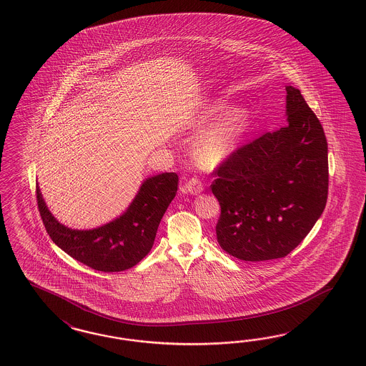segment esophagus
Masks as SVG:
<instances>
[{"instance_id": "esophagus-1", "label": "esophagus", "mask_w": 366, "mask_h": 366, "mask_svg": "<svg viewBox=\"0 0 366 366\" xmlns=\"http://www.w3.org/2000/svg\"><path fill=\"white\" fill-rule=\"evenodd\" d=\"M185 187L190 194H199L204 190V182L197 177H192L185 184Z\"/></svg>"}]
</instances>
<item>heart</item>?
Returning a JSON list of instances; mask_svg holds the SVG:
<instances>
[{
	"label": "heart",
	"instance_id": "heart-1",
	"mask_svg": "<svg viewBox=\"0 0 366 366\" xmlns=\"http://www.w3.org/2000/svg\"><path fill=\"white\" fill-rule=\"evenodd\" d=\"M227 108L224 102H215L210 104L199 117L198 125L207 128L222 117ZM247 122L249 115L243 108H235L227 112V115L218 124L197 140L194 147L197 160L209 168L221 164L237 148L242 134H244L247 128Z\"/></svg>",
	"mask_w": 366,
	"mask_h": 366
}]
</instances>
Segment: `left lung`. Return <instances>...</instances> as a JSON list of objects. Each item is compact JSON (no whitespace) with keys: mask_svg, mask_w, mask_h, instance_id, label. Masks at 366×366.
Returning <instances> with one entry per match:
<instances>
[{"mask_svg":"<svg viewBox=\"0 0 366 366\" xmlns=\"http://www.w3.org/2000/svg\"><path fill=\"white\" fill-rule=\"evenodd\" d=\"M287 122L217 167V241L234 258H285L320 218L328 198V143L300 91L287 86Z\"/></svg>","mask_w":366,"mask_h":366,"instance_id":"obj_1","label":"left lung"}]
</instances>
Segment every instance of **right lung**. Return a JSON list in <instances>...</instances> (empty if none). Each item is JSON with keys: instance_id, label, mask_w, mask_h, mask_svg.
Returning a JSON list of instances; mask_svg holds the SVG:
<instances>
[{"instance_id": "obj_1", "label": "right lung", "mask_w": 366, "mask_h": 366, "mask_svg": "<svg viewBox=\"0 0 366 366\" xmlns=\"http://www.w3.org/2000/svg\"><path fill=\"white\" fill-rule=\"evenodd\" d=\"M177 187L176 173H161L145 179L124 214L94 230H72L58 222L38 187L36 204L46 232L58 247L94 269L119 272L134 267L148 255Z\"/></svg>"}]
</instances>
